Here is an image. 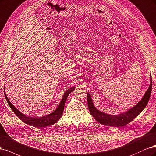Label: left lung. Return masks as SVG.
I'll list each match as a JSON object with an SVG mask.
<instances>
[{
	"label": "left lung",
	"instance_id": "8db88e82",
	"mask_svg": "<svg viewBox=\"0 0 156 156\" xmlns=\"http://www.w3.org/2000/svg\"><path fill=\"white\" fill-rule=\"evenodd\" d=\"M150 83L148 90L144 93L143 97L134 107L128 109L126 112L119 115H110L99 111L94 107L91 95L87 93V104L89 112L92 116L100 124L113 127H121L129 123L141 113L147 106L152 91V80L150 74Z\"/></svg>",
	"mask_w": 156,
	"mask_h": 156
}]
</instances>
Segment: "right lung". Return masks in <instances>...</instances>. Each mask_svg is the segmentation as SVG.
Returning a JSON list of instances; mask_svg holds the SVG:
<instances>
[{"label":"right lung","instance_id":"add662e5","mask_svg":"<svg viewBox=\"0 0 156 156\" xmlns=\"http://www.w3.org/2000/svg\"><path fill=\"white\" fill-rule=\"evenodd\" d=\"M74 89H75V87L73 86L71 88H69L68 90H67V91L64 93V94L61 100V102H60L58 107L56 109V110L51 113L41 117H28V116H27V115L23 114L10 102V101H9V99L8 98L5 91H4V95L9 105V107H10L11 109L13 110L14 113L16 114L23 122H24V123H26L27 124L33 126L34 127L39 128H43L45 126H48L52 125L56 123L58 120L62 117L63 110H64L65 101H66L69 94L72 91H73Z\"/></svg>","mask_w":156,"mask_h":156}]
</instances>
